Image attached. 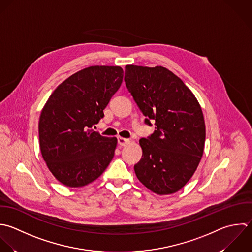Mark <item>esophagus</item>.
I'll use <instances>...</instances> for the list:
<instances>
[{
  "instance_id": "1",
  "label": "esophagus",
  "mask_w": 252,
  "mask_h": 252,
  "mask_svg": "<svg viewBox=\"0 0 252 252\" xmlns=\"http://www.w3.org/2000/svg\"><path fill=\"white\" fill-rule=\"evenodd\" d=\"M118 143H119L120 146H126V144L129 143V139H126V138H124V137L119 136V137H118Z\"/></svg>"
}]
</instances>
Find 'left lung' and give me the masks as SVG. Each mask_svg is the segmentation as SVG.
I'll list each match as a JSON object with an SVG mask.
<instances>
[{
    "label": "left lung",
    "instance_id": "8db88e82",
    "mask_svg": "<svg viewBox=\"0 0 252 252\" xmlns=\"http://www.w3.org/2000/svg\"><path fill=\"white\" fill-rule=\"evenodd\" d=\"M126 85L145 123L155 131L141 138V160L134 165L139 182L159 195L183 189L195 173L204 151L205 122L191 90L163 66L128 64Z\"/></svg>",
    "mask_w": 252,
    "mask_h": 252
}]
</instances>
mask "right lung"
<instances>
[{
	"label": "right lung",
	"instance_id": "add662e5",
	"mask_svg": "<svg viewBox=\"0 0 252 252\" xmlns=\"http://www.w3.org/2000/svg\"><path fill=\"white\" fill-rule=\"evenodd\" d=\"M121 66L85 67L63 81L44 105L39 119L42 157L53 176L69 188L97 180L112 161L116 137L92 129L120 88Z\"/></svg>",
	"mask_w": 252,
	"mask_h": 252
}]
</instances>
